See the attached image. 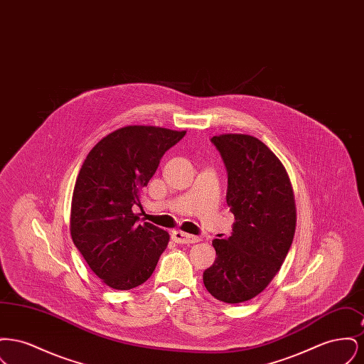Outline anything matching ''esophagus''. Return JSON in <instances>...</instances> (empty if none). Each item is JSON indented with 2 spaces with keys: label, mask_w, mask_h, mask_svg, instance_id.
<instances>
[{
  "label": "esophagus",
  "mask_w": 364,
  "mask_h": 364,
  "mask_svg": "<svg viewBox=\"0 0 364 364\" xmlns=\"http://www.w3.org/2000/svg\"><path fill=\"white\" fill-rule=\"evenodd\" d=\"M172 240L176 242H180V244H190V242H200V237L193 236V235H188V233H184L181 230H174L173 233H172Z\"/></svg>",
  "instance_id": "34e87169"
}]
</instances>
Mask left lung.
Returning a JSON list of instances; mask_svg holds the SVG:
<instances>
[{"label":"left lung","mask_w":364,"mask_h":364,"mask_svg":"<svg viewBox=\"0 0 364 364\" xmlns=\"http://www.w3.org/2000/svg\"><path fill=\"white\" fill-rule=\"evenodd\" d=\"M228 172L226 203L235 215L232 236L215 239L217 258L205 270L211 296L236 304L259 294L277 274L291 248L296 205L289 176L259 139L213 136Z\"/></svg>","instance_id":"obj_1"}]
</instances>
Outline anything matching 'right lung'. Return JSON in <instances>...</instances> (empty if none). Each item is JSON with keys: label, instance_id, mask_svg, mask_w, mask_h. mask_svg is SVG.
<instances>
[{"label": "right lung", "instance_id": "add662e5", "mask_svg": "<svg viewBox=\"0 0 364 364\" xmlns=\"http://www.w3.org/2000/svg\"><path fill=\"white\" fill-rule=\"evenodd\" d=\"M186 131L128 125L101 139L86 156L70 206V236L90 269L117 291L153 274L169 233L139 223V195L161 158Z\"/></svg>", "mask_w": 364, "mask_h": 364}]
</instances>
